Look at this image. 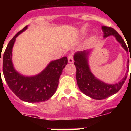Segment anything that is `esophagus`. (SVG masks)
<instances>
[{"instance_id": "obj_1", "label": "esophagus", "mask_w": 131, "mask_h": 131, "mask_svg": "<svg viewBox=\"0 0 131 131\" xmlns=\"http://www.w3.org/2000/svg\"><path fill=\"white\" fill-rule=\"evenodd\" d=\"M68 62H69V63H73L74 62L73 54V53H70L69 55L68 56Z\"/></svg>"}]
</instances>
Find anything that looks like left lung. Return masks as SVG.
I'll return each mask as SVG.
<instances>
[{
    "label": "left lung",
    "instance_id": "obj_1",
    "mask_svg": "<svg viewBox=\"0 0 131 131\" xmlns=\"http://www.w3.org/2000/svg\"><path fill=\"white\" fill-rule=\"evenodd\" d=\"M102 30L104 32V37L106 38L110 35H113L116 37L122 47L128 53V49L122 37L118 33V32L114 28L108 26H102ZM90 53V50H84L83 51H78L74 55V64L76 67V80L80 90L94 99L101 100L111 96L114 94L117 93L122 88L128 75V71H126L125 76L117 84H108L96 78L92 73L90 69L88 58ZM131 61V55H130ZM129 60L127 62V68H129ZM131 75V74H130Z\"/></svg>",
    "mask_w": 131,
    "mask_h": 131
}]
</instances>
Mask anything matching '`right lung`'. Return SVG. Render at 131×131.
I'll use <instances>...</instances> for the list:
<instances>
[{
	"label": "right lung",
	"instance_id": "obj_1",
	"mask_svg": "<svg viewBox=\"0 0 131 131\" xmlns=\"http://www.w3.org/2000/svg\"><path fill=\"white\" fill-rule=\"evenodd\" d=\"M27 27L26 26L18 32L7 45L3 54V73L7 85L17 97L28 103H39L47 101L54 94L60 76L68 60L64 56L50 62L43 71L35 76H24L16 71L11 60L12 48L16 37Z\"/></svg>",
	"mask_w": 131,
	"mask_h": 131
}]
</instances>
